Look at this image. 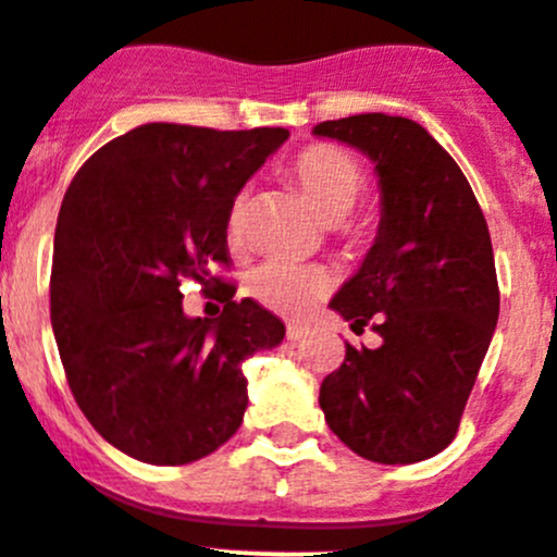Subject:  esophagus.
<instances>
[{
    "mask_svg": "<svg viewBox=\"0 0 557 557\" xmlns=\"http://www.w3.org/2000/svg\"><path fill=\"white\" fill-rule=\"evenodd\" d=\"M308 335V327L302 324H286V338L289 341H302Z\"/></svg>",
    "mask_w": 557,
    "mask_h": 557,
    "instance_id": "1",
    "label": "esophagus"
}]
</instances>
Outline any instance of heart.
Returning a JSON list of instances; mask_svg holds the SVG:
<instances>
[{
	"mask_svg": "<svg viewBox=\"0 0 557 557\" xmlns=\"http://www.w3.org/2000/svg\"><path fill=\"white\" fill-rule=\"evenodd\" d=\"M284 178L306 197L308 206L341 233L362 240L371 233V216L355 211L357 197L368 184L366 168L355 153L335 143H311L292 153L284 164ZM246 191L230 200L224 216V235L230 246L244 240ZM249 295L284 317H306L330 292V273L319 265H300L292 260H271L257 268L246 284Z\"/></svg>",
	"mask_w": 557,
	"mask_h": 557,
	"instance_id": "1",
	"label": "heart"
}]
</instances>
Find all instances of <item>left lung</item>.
I'll return each mask as SVG.
<instances>
[{
	"mask_svg": "<svg viewBox=\"0 0 557 557\" xmlns=\"http://www.w3.org/2000/svg\"><path fill=\"white\" fill-rule=\"evenodd\" d=\"M376 162V244L330 306L379 349L346 344L319 389L330 431L373 463H420L453 444L498 322V278L484 213L453 157L404 115L322 121Z\"/></svg>",
	"mask_w": 557,
	"mask_h": 557,
	"instance_id": "obj_1",
	"label": "left lung"
}]
</instances>
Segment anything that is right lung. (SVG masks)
Segmentation results:
<instances>
[{"mask_svg": "<svg viewBox=\"0 0 557 557\" xmlns=\"http://www.w3.org/2000/svg\"><path fill=\"white\" fill-rule=\"evenodd\" d=\"M289 137L281 126L222 132L143 124L75 173L53 238L51 324L64 376L94 431L129 458L184 466L244 422V362L284 324L213 276L227 265L224 216L240 186ZM225 308L189 320L180 284Z\"/></svg>", "mask_w": 557, "mask_h": 557, "instance_id": "1", "label": "right lung"}]
</instances>
